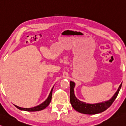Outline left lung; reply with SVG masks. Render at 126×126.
<instances>
[{
  "mask_svg": "<svg viewBox=\"0 0 126 126\" xmlns=\"http://www.w3.org/2000/svg\"><path fill=\"white\" fill-rule=\"evenodd\" d=\"M70 103L73 108L80 113L86 114H96L101 112H103L109 108L113 102L114 101L116 97H117L118 93L121 90L122 84L120 85L117 92L115 93L113 97L107 101H103L101 102H98L95 104H89L86 102L81 101L76 97L74 94V87L75 86V83L70 81Z\"/></svg>",
  "mask_w": 126,
  "mask_h": 126,
  "instance_id": "obj_1",
  "label": "left lung"
}]
</instances>
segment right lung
<instances>
[{"mask_svg": "<svg viewBox=\"0 0 126 126\" xmlns=\"http://www.w3.org/2000/svg\"><path fill=\"white\" fill-rule=\"evenodd\" d=\"M53 87H54V86L53 87H52V88L51 89V92H50L49 95H48L47 99H46L44 102H42V104H39V105H38L36 106H34V107L30 108H21V107H20V106H18L16 105H15V104H14V105L16 106L17 109H20L21 110H24V111H40V110H43L45 109L46 107H47L48 105H49V103L51 101L52 91H53Z\"/></svg>", "mask_w": 126, "mask_h": 126, "instance_id": "right-lung-1", "label": "right lung"}]
</instances>
